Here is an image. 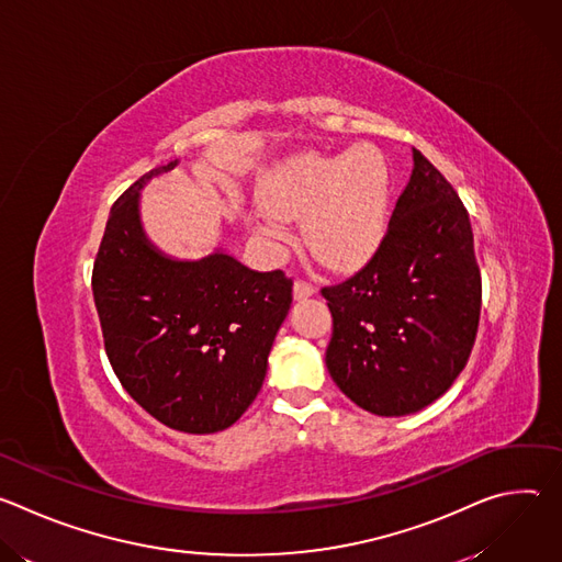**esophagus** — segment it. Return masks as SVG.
<instances>
[{"label":"esophagus","mask_w":562,"mask_h":562,"mask_svg":"<svg viewBox=\"0 0 562 562\" xmlns=\"http://www.w3.org/2000/svg\"><path fill=\"white\" fill-rule=\"evenodd\" d=\"M315 293V286L313 284H308V282H304V280H295V284H293V297L295 300H306V297H311Z\"/></svg>","instance_id":"1"}]
</instances>
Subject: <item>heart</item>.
Returning <instances> with one entry per match:
<instances>
[{
	"mask_svg": "<svg viewBox=\"0 0 562 562\" xmlns=\"http://www.w3.org/2000/svg\"><path fill=\"white\" fill-rule=\"evenodd\" d=\"M256 228L271 247L291 243L304 220L313 256L336 271L362 267L380 249L393 211V171L375 146L342 153L306 150L280 162L262 182Z\"/></svg>",
	"mask_w": 562,
	"mask_h": 562,
	"instance_id": "b5f03b06",
	"label": "heart"
}]
</instances>
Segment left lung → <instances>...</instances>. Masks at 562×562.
<instances>
[{
  "mask_svg": "<svg viewBox=\"0 0 562 562\" xmlns=\"http://www.w3.org/2000/svg\"><path fill=\"white\" fill-rule=\"evenodd\" d=\"M323 295L334 315L327 369L364 412L416 414L460 375L483 286L469 213L420 150L371 262Z\"/></svg>",
  "mask_w": 562,
  "mask_h": 562,
  "instance_id": "left-lung-1",
  "label": "left lung"
}]
</instances>
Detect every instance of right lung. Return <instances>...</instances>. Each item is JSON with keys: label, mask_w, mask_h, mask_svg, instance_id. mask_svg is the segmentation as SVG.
Masks as SVG:
<instances>
[{"label": "right lung", "mask_w": 562, "mask_h": 562, "mask_svg": "<svg viewBox=\"0 0 562 562\" xmlns=\"http://www.w3.org/2000/svg\"><path fill=\"white\" fill-rule=\"evenodd\" d=\"M176 167L153 169L113 204L93 297L106 356L135 403L176 431L215 434L256 400L293 282L224 249L200 260L159 251L142 224L139 191Z\"/></svg>", "instance_id": "right-lung-1"}]
</instances>
